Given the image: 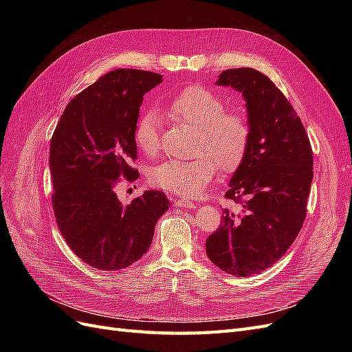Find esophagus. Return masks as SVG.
<instances>
[{
  "label": "esophagus",
  "instance_id": "34e87169",
  "mask_svg": "<svg viewBox=\"0 0 352 352\" xmlns=\"http://www.w3.org/2000/svg\"><path fill=\"white\" fill-rule=\"evenodd\" d=\"M175 206L180 207V208H194L197 204H195V202H192V201H189V199L177 198V199H175Z\"/></svg>",
  "mask_w": 352,
  "mask_h": 352
}]
</instances>
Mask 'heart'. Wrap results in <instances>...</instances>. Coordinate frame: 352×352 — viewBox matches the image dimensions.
Wrapping results in <instances>:
<instances>
[{"label":"heart","instance_id":"1","mask_svg":"<svg viewBox=\"0 0 352 352\" xmlns=\"http://www.w3.org/2000/svg\"><path fill=\"white\" fill-rule=\"evenodd\" d=\"M166 114L176 122L198 127L197 157L170 158L154 166L148 180L153 186L185 197L198 195L216 172L236 168L247 154L251 141V124L241 113L226 111L225 101L204 88L180 92L167 105ZM135 144L146 155L158 151V119L155 113L141 114L135 124Z\"/></svg>","mask_w":352,"mask_h":352}]
</instances>
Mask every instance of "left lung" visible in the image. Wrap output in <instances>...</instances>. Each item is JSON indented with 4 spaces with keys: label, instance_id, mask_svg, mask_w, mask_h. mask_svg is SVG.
<instances>
[{
    "label": "left lung",
    "instance_id": "1",
    "mask_svg": "<svg viewBox=\"0 0 352 352\" xmlns=\"http://www.w3.org/2000/svg\"><path fill=\"white\" fill-rule=\"evenodd\" d=\"M217 85L247 102L251 141L233 173L219 229L206 241L208 258L238 278L264 272L300 233L313 182V151L301 119L276 85L255 69H229Z\"/></svg>",
    "mask_w": 352,
    "mask_h": 352
}]
</instances>
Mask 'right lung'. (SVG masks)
I'll return each mask as SVG.
<instances>
[{"instance_id": "obj_1", "label": "right lung", "mask_w": 352, "mask_h": 352, "mask_svg": "<svg viewBox=\"0 0 352 352\" xmlns=\"http://www.w3.org/2000/svg\"><path fill=\"white\" fill-rule=\"evenodd\" d=\"M163 76L116 69L74 97L51 138L52 208L70 250L94 269L116 272L150 248L157 220L168 210L162 190H145L129 206L114 192L120 177L140 176L135 124L144 95Z\"/></svg>"}]
</instances>
